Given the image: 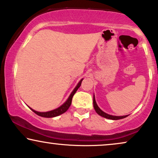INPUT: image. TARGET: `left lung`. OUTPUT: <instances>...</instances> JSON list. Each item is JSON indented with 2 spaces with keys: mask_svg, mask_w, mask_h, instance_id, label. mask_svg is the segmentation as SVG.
Listing matches in <instances>:
<instances>
[{
  "mask_svg": "<svg viewBox=\"0 0 158 158\" xmlns=\"http://www.w3.org/2000/svg\"><path fill=\"white\" fill-rule=\"evenodd\" d=\"M94 107L95 110H96V112L98 114V115L107 119H111V120H118V119L124 118L128 116V115H123V116H115V115H109V114L104 113V112L102 111V110L98 107V106L97 105V104H96V100H95V96H94Z\"/></svg>",
  "mask_w": 158,
  "mask_h": 158,
  "instance_id": "8db88e82",
  "label": "left lung"
}]
</instances>
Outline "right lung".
I'll use <instances>...</instances> for the list:
<instances>
[{
  "mask_svg": "<svg viewBox=\"0 0 158 158\" xmlns=\"http://www.w3.org/2000/svg\"><path fill=\"white\" fill-rule=\"evenodd\" d=\"M82 80H83V79H81V80L79 81V82L77 84V87H76L75 88H74V90L72 91V93L71 94V95H70L69 97H68L67 101H66V102H64V103L62 104V105H61L60 107L56 108V109H55V110H51V111L43 112V113H41V112L35 111V110H34L33 109H31V107H29V108L32 110V111L34 112V113L37 114V115H40V116L44 117V118L56 117V116H58V115H61V114L65 113V112L68 110V108L70 107V106H71V102H72V98H73V95L76 94V92H77V90H78V88H79V87L81 86V81H82Z\"/></svg>",
  "mask_w": 158,
  "mask_h": 158,
  "instance_id": "right-lung-1",
  "label": "right lung"
}]
</instances>
